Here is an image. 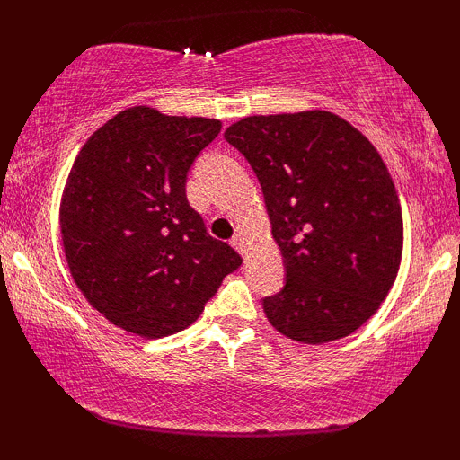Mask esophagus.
Masks as SVG:
<instances>
[{
	"label": "esophagus",
	"instance_id": "obj_1",
	"mask_svg": "<svg viewBox=\"0 0 460 460\" xmlns=\"http://www.w3.org/2000/svg\"><path fill=\"white\" fill-rule=\"evenodd\" d=\"M230 244H232V247H234L241 255L247 253V244H244V234H243V232H236V234L232 236Z\"/></svg>",
	"mask_w": 460,
	"mask_h": 460
}]
</instances>
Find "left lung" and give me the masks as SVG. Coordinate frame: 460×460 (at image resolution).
I'll list each match as a JSON object with an SVG mask.
<instances>
[{"instance_id":"obj_1","label":"left lung","mask_w":460,"mask_h":460,"mask_svg":"<svg viewBox=\"0 0 460 460\" xmlns=\"http://www.w3.org/2000/svg\"><path fill=\"white\" fill-rule=\"evenodd\" d=\"M224 137L253 167L285 260L287 285L263 299L270 324L307 345L351 335L387 297L404 244L381 155L329 111L244 117Z\"/></svg>"}]
</instances>
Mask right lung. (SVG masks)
Returning a JSON list of instances; mask_svg holds the SVG:
<instances>
[{
	"label": "right lung",
	"instance_id": "right-lung-1",
	"mask_svg": "<svg viewBox=\"0 0 460 460\" xmlns=\"http://www.w3.org/2000/svg\"><path fill=\"white\" fill-rule=\"evenodd\" d=\"M219 129L217 119L131 106L93 131L73 163L60 200L68 270L123 331H184L243 263L186 199L188 169Z\"/></svg>",
	"mask_w": 460,
	"mask_h": 460
}]
</instances>
